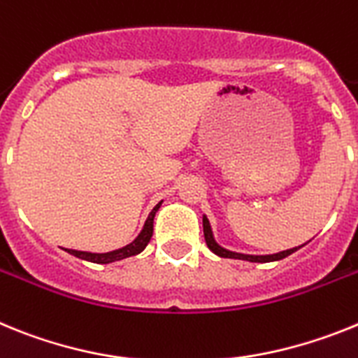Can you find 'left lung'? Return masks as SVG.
Wrapping results in <instances>:
<instances>
[{
	"label": "left lung",
	"instance_id": "1",
	"mask_svg": "<svg viewBox=\"0 0 358 358\" xmlns=\"http://www.w3.org/2000/svg\"><path fill=\"white\" fill-rule=\"evenodd\" d=\"M203 236H205V243H207V247H209L216 256L229 257V259L250 261V263H270V261H279L282 259V257L290 256V254H294L295 250H299V248L303 247V245H301V247L290 248V250H282V252H278V254H268V256H250V254L231 252V250L220 247V245L214 241V236H213V231H210V223L209 220H207V216H203Z\"/></svg>",
	"mask_w": 358,
	"mask_h": 358
}]
</instances>
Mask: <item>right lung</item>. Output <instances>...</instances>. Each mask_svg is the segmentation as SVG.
<instances>
[{
	"instance_id": "add662e5",
	"label": "right lung",
	"mask_w": 358,
	"mask_h": 358,
	"mask_svg": "<svg viewBox=\"0 0 358 358\" xmlns=\"http://www.w3.org/2000/svg\"><path fill=\"white\" fill-rule=\"evenodd\" d=\"M160 203L155 207L151 213H149L148 220H145V225L142 229V232L138 234V238L133 241V243L126 245V247L119 248V250H113V252H106V254H93V252H80V250H71V248H66V252L71 254V256L80 257V259L85 261H92V263H101V265H108V263H113V261H120L126 259L129 256H136V254H141L145 247H148L149 239L153 236V220L157 210L160 209Z\"/></svg>"
}]
</instances>
